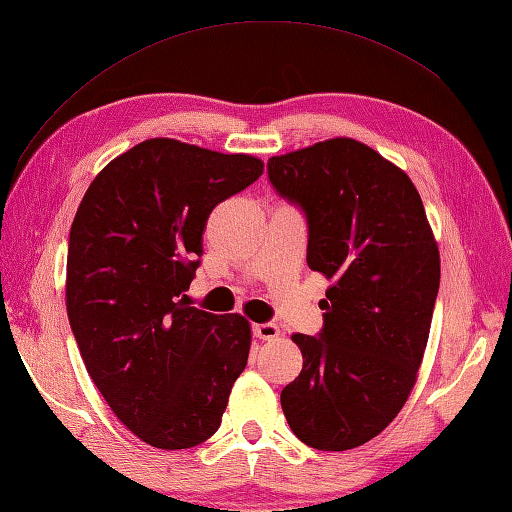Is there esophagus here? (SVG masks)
Listing matches in <instances>:
<instances>
[{"mask_svg": "<svg viewBox=\"0 0 512 512\" xmlns=\"http://www.w3.org/2000/svg\"><path fill=\"white\" fill-rule=\"evenodd\" d=\"M253 334L257 336V339L262 341H275L279 336V328L275 323H255L253 325Z\"/></svg>", "mask_w": 512, "mask_h": 512, "instance_id": "34e87169", "label": "esophagus"}]
</instances>
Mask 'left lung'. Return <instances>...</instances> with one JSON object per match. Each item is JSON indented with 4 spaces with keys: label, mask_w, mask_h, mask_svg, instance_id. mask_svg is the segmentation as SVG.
I'll return each instance as SVG.
<instances>
[{
    "label": "left lung",
    "mask_w": 512,
    "mask_h": 512,
    "mask_svg": "<svg viewBox=\"0 0 512 512\" xmlns=\"http://www.w3.org/2000/svg\"><path fill=\"white\" fill-rule=\"evenodd\" d=\"M268 178L306 213L308 266L330 281L321 334H292L303 369L281 409L308 447L356 449L398 416L418 380L438 242L407 173L354 138L273 156Z\"/></svg>",
    "instance_id": "8db88e82"
}]
</instances>
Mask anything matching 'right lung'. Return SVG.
<instances>
[{
	"label": "right lung",
	"instance_id": "1",
	"mask_svg": "<svg viewBox=\"0 0 512 512\" xmlns=\"http://www.w3.org/2000/svg\"><path fill=\"white\" fill-rule=\"evenodd\" d=\"M264 173L248 154L149 138L85 191L70 228L65 308L114 416L156 449H191L222 422L250 352L242 314L193 308L202 233L217 204Z\"/></svg>",
	"mask_w": 512,
	"mask_h": 512
}]
</instances>
